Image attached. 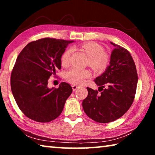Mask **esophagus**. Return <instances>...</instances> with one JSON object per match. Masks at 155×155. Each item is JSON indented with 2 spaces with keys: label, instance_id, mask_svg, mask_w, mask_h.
Instances as JSON below:
<instances>
[{
  "label": "esophagus",
  "instance_id": "1",
  "mask_svg": "<svg viewBox=\"0 0 155 155\" xmlns=\"http://www.w3.org/2000/svg\"><path fill=\"white\" fill-rule=\"evenodd\" d=\"M72 90H73V91H75L76 90H77V88L79 87V86H77V85H73L72 86Z\"/></svg>",
  "mask_w": 155,
  "mask_h": 155
}]
</instances>
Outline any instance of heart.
<instances>
[{
	"label": "heart",
	"mask_w": 155,
	"mask_h": 155,
	"mask_svg": "<svg viewBox=\"0 0 155 155\" xmlns=\"http://www.w3.org/2000/svg\"><path fill=\"white\" fill-rule=\"evenodd\" d=\"M81 47L88 57L87 64L94 71L102 72L107 69L110 63V57L108 54L104 52L103 46L96 43L87 42L83 44ZM71 53V48H67L63 52L60 57V62L62 66L66 67L70 64ZM90 76L91 73L87 70L72 68L67 72L65 78L68 82L75 85H81L83 83L85 78H89Z\"/></svg>",
	"instance_id": "heart-1"
}]
</instances>
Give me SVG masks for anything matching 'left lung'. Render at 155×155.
<instances>
[{
  "mask_svg": "<svg viewBox=\"0 0 155 155\" xmlns=\"http://www.w3.org/2000/svg\"><path fill=\"white\" fill-rule=\"evenodd\" d=\"M111 44L115 48L110 65L95 79L98 91L87 87L88 95L83 101L85 114L99 123L115 121L125 114L134 101L137 90V72L130 53L120 45Z\"/></svg>",
  "mask_w": 155,
  "mask_h": 155,
  "instance_id": "1",
  "label": "left lung"
}]
</instances>
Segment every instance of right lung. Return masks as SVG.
<instances>
[{
	"instance_id": "obj_1",
	"label": "right lung",
	"mask_w": 155,
	"mask_h": 155,
	"mask_svg": "<svg viewBox=\"0 0 155 155\" xmlns=\"http://www.w3.org/2000/svg\"><path fill=\"white\" fill-rule=\"evenodd\" d=\"M74 41L46 38L31 41L18 56L11 74V89L19 109L28 118L39 122L56 119L72 92L62 82L49 89L48 81L61 68L60 57Z\"/></svg>"
}]
</instances>
